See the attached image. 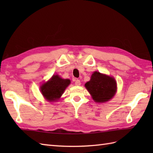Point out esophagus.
I'll return each instance as SVG.
<instances>
[{
  "label": "esophagus",
  "instance_id": "esophagus-1",
  "mask_svg": "<svg viewBox=\"0 0 153 153\" xmlns=\"http://www.w3.org/2000/svg\"><path fill=\"white\" fill-rule=\"evenodd\" d=\"M75 85H77V86L80 85H81L80 80H79V79H76V81H75Z\"/></svg>",
  "mask_w": 153,
  "mask_h": 153
}]
</instances>
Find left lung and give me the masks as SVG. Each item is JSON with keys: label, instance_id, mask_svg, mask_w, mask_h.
<instances>
[{"label": "left lung", "instance_id": "8db88e82", "mask_svg": "<svg viewBox=\"0 0 153 153\" xmlns=\"http://www.w3.org/2000/svg\"><path fill=\"white\" fill-rule=\"evenodd\" d=\"M86 89L97 102H105L111 99L116 91V83L113 77L95 71L89 82L85 85Z\"/></svg>", "mask_w": 153, "mask_h": 153}]
</instances>
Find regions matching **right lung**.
<instances>
[{"label": "right lung", "mask_w": 153, "mask_h": 153, "mask_svg": "<svg viewBox=\"0 0 153 153\" xmlns=\"http://www.w3.org/2000/svg\"><path fill=\"white\" fill-rule=\"evenodd\" d=\"M70 83V79H62L58 75H54L48 82L42 85L41 91L48 101H55L62 95Z\"/></svg>", "instance_id": "obj_1"}]
</instances>
